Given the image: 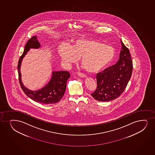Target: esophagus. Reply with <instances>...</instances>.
Here are the masks:
<instances>
[{"instance_id":"esophagus-1","label":"esophagus","mask_w":155,"mask_h":155,"mask_svg":"<svg viewBox=\"0 0 155 155\" xmlns=\"http://www.w3.org/2000/svg\"><path fill=\"white\" fill-rule=\"evenodd\" d=\"M78 77H80L81 78H85L86 77V75L84 74H83L82 73H80V72H78Z\"/></svg>"}]
</instances>
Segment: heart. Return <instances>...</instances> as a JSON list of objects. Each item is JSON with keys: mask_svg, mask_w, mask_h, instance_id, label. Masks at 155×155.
<instances>
[{"mask_svg": "<svg viewBox=\"0 0 155 155\" xmlns=\"http://www.w3.org/2000/svg\"><path fill=\"white\" fill-rule=\"evenodd\" d=\"M59 53L67 65L76 63L81 58L83 68L89 72L96 73L113 61L115 50L112 46L96 40L81 38L76 40L71 47H62Z\"/></svg>", "mask_w": 155, "mask_h": 155, "instance_id": "1", "label": "heart"}]
</instances>
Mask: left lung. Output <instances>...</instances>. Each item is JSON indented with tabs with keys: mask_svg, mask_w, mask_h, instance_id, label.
<instances>
[{
	"mask_svg": "<svg viewBox=\"0 0 155 155\" xmlns=\"http://www.w3.org/2000/svg\"><path fill=\"white\" fill-rule=\"evenodd\" d=\"M121 50L115 64L97 73V87L91 96L99 101L115 99L124 92L131 77L133 64L130 51L120 40Z\"/></svg>",
	"mask_w": 155,
	"mask_h": 155,
	"instance_id": "1",
	"label": "left lung"
}]
</instances>
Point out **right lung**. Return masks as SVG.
Wrapping results in <instances>:
<instances>
[{"instance_id": "1", "label": "right lung", "mask_w": 155, "mask_h": 155, "mask_svg": "<svg viewBox=\"0 0 155 155\" xmlns=\"http://www.w3.org/2000/svg\"><path fill=\"white\" fill-rule=\"evenodd\" d=\"M40 47L41 45L37 36L32 37L27 42L25 45L23 53L20 57L18 63L19 82L22 90L31 99L42 104H54L59 101L64 94L67 87V82L70 77L69 72L66 71H52L51 79L48 83L41 89L36 91H32L27 88L21 81V66L23 59L30 49H38Z\"/></svg>"}]
</instances>
